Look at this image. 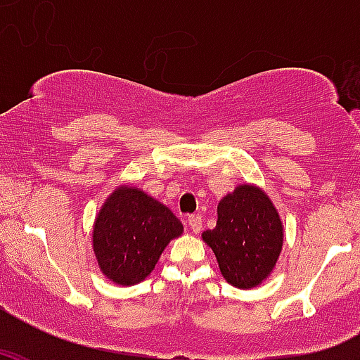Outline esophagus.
Here are the masks:
<instances>
[{
	"instance_id": "obj_1",
	"label": "esophagus",
	"mask_w": 360,
	"mask_h": 360,
	"mask_svg": "<svg viewBox=\"0 0 360 360\" xmlns=\"http://www.w3.org/2000/svg\"><path fill=\"white\" fill-rule=\"evenodd\" d=\"M188 226L191 228V231H193V233H200V230H202V217L197 216V214L190 216V217H188Z\"/></svg>"
}]
</instances>
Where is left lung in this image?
<instances>
[{
    "label": "left lung",
    "instance_id": "1",
    "mask_svg": "<svg viewBox=\"0 0 360 360\" xmlns=\"http://www.w3.org/2000/svg\"><path fill=\"white\" fill-rule=\"evenodd\" d=\"M226 282L240 289L259 285L275 268L284 242L277 209L263 190L242 184L217 205L216 228L202 233Z\"/></svg>",
    "mask_w": 360,
    "mask_h": 360
}]
</instances>
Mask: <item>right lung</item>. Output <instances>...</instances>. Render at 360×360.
I'll use <instances>...</instances> for the list:
<instances>
[{
    "mask_svg": "<svg viewBox=\"0 0 360 360\" xmlns=\"http://www.w3.org/2000/svg\"><path fill=\"white\" fill-rule=\"evenodd\" d=\"M183 223L169 207L139 188L120 186L104 202L94 224V252L101 271L120 285H134L151 274Z\"/></svg>",
    "mask_w": 360,
    "mask_h": 360,
    "instance_id": "right-lung-1",
    "label": "right lung"
}]
</instances>
